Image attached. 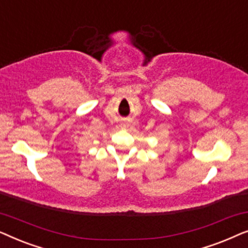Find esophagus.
<instances>
[{
	"label": "esophagus",
	"instance_id": "1",
	"mask_svg": "<svg viewBox=\"0 0 248 248\" xmlns=\"http://www.w3.org/2000/svg\"><path fill=\"white\" fill-rule=\"evenodd\" d=\"M123 126H126V124H123Z\"/></svg>",
	"mask_w": 248,
	"mask_h": 248
}]
</instances>
